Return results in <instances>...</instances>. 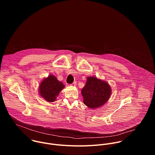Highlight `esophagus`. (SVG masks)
<instances>
[{
    "label": "esophagus",
    "instance_id": "obj_1",
    "mask_svg": "<svg viewBox=\"0 0 155 155\" xmlns=\"http://www.w3.org/2000/svg\"><path fill=\"white\" fill-rule=\"evenodd\" d=\"M71 85H72V86H76V85H77V82H76V81H74L73 83L71 84Z\"/></svg>",
    "mask_w": 155,
    "mask_h": 155
}]
</instances>
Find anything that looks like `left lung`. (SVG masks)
I'll list each match as a JSON object with an SVG mask.
<instances>
[{
	"label": "left lung",
	"mask_w": 155,
	"mask_h": 155,
	"mask_svg": "<svg viewBox=\"0 0 155 155\" xmlns=\"http://www.w3.org/2000/svg\"><path fill=\"white\" fill-rule=\"evenodd\" d=\"M84 104L90 108H96L107 102L111 95L109 84L95 77H87L81 90Z\"/></svg>",
	"instance_id": "8db88e82"
}]
</instances>
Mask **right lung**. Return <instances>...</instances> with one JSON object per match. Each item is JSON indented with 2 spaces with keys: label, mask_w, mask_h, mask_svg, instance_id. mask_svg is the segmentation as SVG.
<instances>
[{
  "label": "right lung",
  "mask_w": 155,
  "mask_h": 155,
  "mask_svg": "<svg viewBox=\"0 0 155 155\" xmlns=\"http://www.w3.org/2000/svg\"><path fill=\"white\" fill-rule=\"evenodd\" d=\"M64 86L63 83L58 80L56 77L50 75L41 82L39 86V93L41 96L47 101L54 102Z\"/></svg>",
  "instance_id": "1"
}]
</instances>
